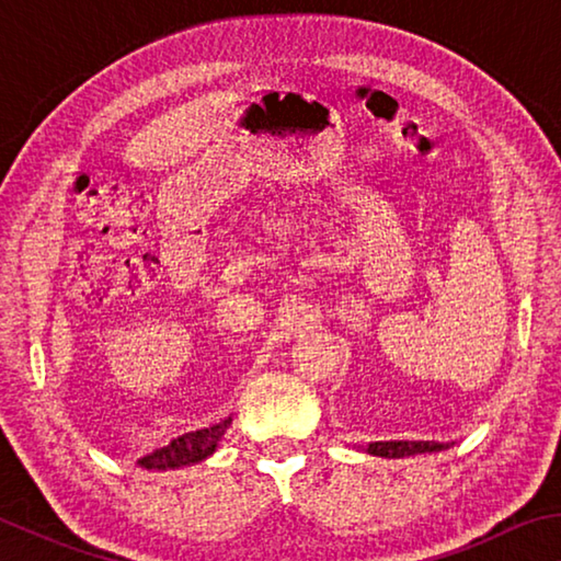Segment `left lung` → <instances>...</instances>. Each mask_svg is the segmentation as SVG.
I'll return each mask as SVG.
<instances>
[{"mask_svg": "<svg viewBox=\"0 0 561 561\" xmlns=\"http://www.w3.org/2000/svg\"><path fill=\"white\" fill-rule=\"evenodd\" d=\"M366 453L378 455V458H405V455H417V453H438L445 450L448 445L435 443V440H376L360 445Z\"/></svg>", "mask_w": 561, "mask_h": 561, "instance_id": "obj_1", "label": "left lung"}]
</instances>
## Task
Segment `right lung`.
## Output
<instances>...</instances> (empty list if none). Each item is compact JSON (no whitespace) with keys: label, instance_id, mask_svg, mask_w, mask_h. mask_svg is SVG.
<instances>
[{"label":"right lung","instance_id":"obj_1","mask_svg":"<svg viewBox=\"0 0 561 561\" xmlns=\"http://www.w3.org/2000/svg\"><path fill=\"white\" fill-rule=\"evenodd\" d=\"M230 423L232 417H227V421L210 425V428L180 435V438L170 440V445H165V448L140 458L138 465L146 470H173V468H183V465L201 462L207 458V455L215 453L217 443H220Z\"/></svg>","mask_w":561,"mask_h":561}]
</instances>
